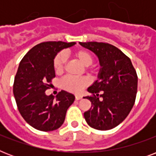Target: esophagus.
Returning <instances> with one entry per match:
<instances>
[{"label": "esophagus", "mask_w": 156, "mask_h": 156, "mask_svg": "<svg viewBox=\"0 0 156 156\" xmlns=\"http://www.w3.org/2000/svg\"><path fill=\"white\" fill-rule=\"evenodd\" d=\"M82 98H83V96H82V95H75V99H76V100H81V99H82Z\"/></svg>", "instance_id": "obj_1"}]
</instances>
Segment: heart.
I'll use <instances>...</instances> for the list:
<instances>
[{"instance_id":"heart-1","label":"heart","mask_w":156,"mask_h":156,"mask_svg":"<svg viewBox=\"0 0 156 156\" xmlns=\"http://www.w3.org/2000/svg\"><path fill=\"white\" fill-rule=\"evenodd\" d=\"M74 56L78 59L83 66H90L92 64L93 57L91 54L86 50H78L74 52ZM66 54L64 52H60L55 56L53 60V68L56 73L62 72L66 62ZM88 80L84 77L74 78V77H66L61 81V87L65 90H67L71 92H79L84 87L87 85Z\"/></svg>"}]
</instances>
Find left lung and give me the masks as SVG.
Wrapping results in <instances>:
<instances>
[{
  "label": "left lung",
  "mask_w": 156,
  "mask_h": 156,
  "mask_svg": "<svg viewBox=\"0 0 156 156\" xmlns=\"http://www.w3.org/2000/svg\"><path fill=\"white\" fill-rule=\"evenodd\" d=\"M96 55L100 69L97 80L87 88L86 96L91 108L84 112L87 123L99 130H108L122 122L135 102L138 76L130 59L109 44L79 43Z\"/></svg>",
  "instance_id": "8db88e82"
}]
</instances>
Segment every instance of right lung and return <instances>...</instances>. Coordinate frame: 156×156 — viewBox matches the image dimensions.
Returning a JSON list of instances; mask_svg holds the SVG:
<instances>
[{"mask_svg": "<svg viewBox=\"0 0 156 156\" xmlns=\"http://www.w3.org/2000/svg\"><path fill=\"white\" fill-rule=\"evenodd\" d=\"M75 42L48 41L35 45L22 59L14 78L13 95L18 111L33 128L52 131L64 123L67 109L75 96L66 90L56 95H47L45 90L55 77L53 60L64 48Z\"/></svg>", "mask_w": 156, "mask_h": 156, "instance_id": "1", "label": "right lung"}]
</instances>
